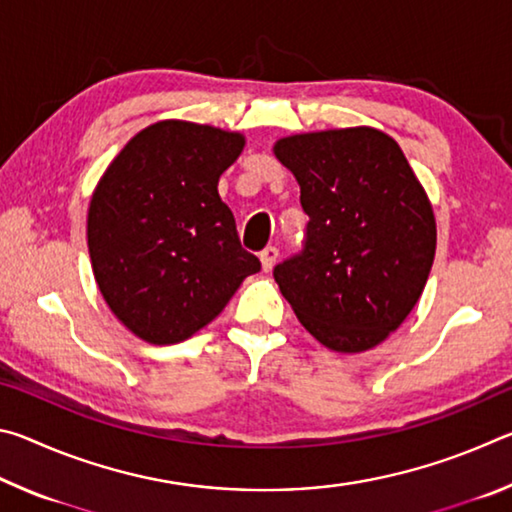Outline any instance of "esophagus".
Listing matches in <instances>:
<instances>
[{
	"instance_id": "1",
	"label": "esophagus",
	"mask_w": 512,
	"mask_h": 512,
	"mask_svg": "<svg viewBox=\"0 0 512 512\" xmlns=\"http://www.w3.org/2000/svg\"><path fill=\"white\" fill-rule=\"evenodd\" d=\"M277 255H280V250H277L275 246H266V248L262 250V253H259V259H262V268H264L266 273L271 271V268L275 266Z\"/></svg>"
}]
</instances>
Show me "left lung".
I'll list each match as a JSON object with an SVG mask.
<instances>
[{
    "mask_svg": "<svg viewBox=\"0 0 512 512\" xmlns=\"http://www.w3.org/2000/svg\"><path fill=\"white\" fill-rule=\"evenodd\" d=\"M296 176L305 246L273 268L307 332L334 352L386 341L420 300L436 255L427 194L393 137L339 128L277 140Z\"/></svg>",
    "mask_w": 512,
    "mask_h": 512,
    "instance_id": "obj_1",
    "label": "left lung"
}]
</instances>
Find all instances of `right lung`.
<instances>
[{
    "mask_svg": "<svg viewBox=\"0 0 512 512\" xmlns=\"http://www.w3.org/2000/svg\"><path fill=\"white\" fill-rule=\"evenodd\" d=\"M244 135L167 119L137 133L94 189L88 248L112 314L153 345L189 339L221 314L259 259L219 196Z\"/></svg>",
    "mask_w": 512,
    "mask_h": 512,
    "instance_id": "obj_1",
    "label": "right lung"
}]
</instances>
